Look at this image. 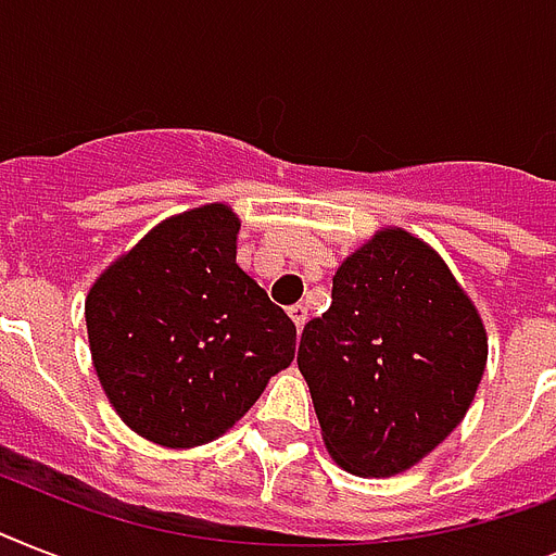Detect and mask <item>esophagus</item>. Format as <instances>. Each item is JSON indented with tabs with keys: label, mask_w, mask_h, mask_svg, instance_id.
Instances as JSON below:
<instances>
[{
	"label": "esophagus",
	"mask_w": 556,
	"mask_h": 556,
	"mask_svg": "<svg viewBox=\"0 0 556 556\" xmlns=\"http://www.w3.org/2000/svg\"><path fill=\"white\" fill-rule=\"evenodd\" d=\"M288 314H291V320H294L296 329H303L305 320H308V308H305L303 303H294L291 308H288Z\"/></svg>",
	"instance_id": "obj_1"
}]
</instances>
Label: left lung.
I'll list each match as a JSON object with an SVG mask.
<instances>
[{
	"label": "left lung",
	"instance_id": "obj_1",
	"mask_svg": "<svg viewBox=\"0 0 556 556\" xmlns=\"http://www.w3.org/2000/svg\"><path fill=\"white\" fill-rule=\"evenodd\" d=\"M488 361L473 303L430 244L380 230L331 279V305L305 323L296 366L331 458L392 476L465 418Z\"/></svg>",
	"mask_w": 556,
	"mask_h": 556
}]
</instances>
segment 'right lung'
Listing matches in <instances>:
<instances>
[{"instance_id": "add662e5", "label": "right lung", "mask_w": 556, "mask_h": 556, "mask_svg": "<svg viewBox=\"0 0 556 556\" xmlns=\"http://www.w3.org/2000/svg\"><path fill=\"white\" fill-rule=\"evenodd\" d=\"M236 233L225 204L167 218L86 296L103 392L164 447L218 439L294 361L296 326L236 265Z\"/></svg>"}]
</instances>
